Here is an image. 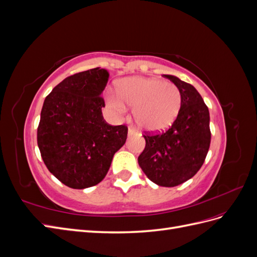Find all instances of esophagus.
Segmentation results:
<instances>
[{
    "mask_svg": "<svg viewBox=\"0 0 257 257\" xmlns=\"http://www.w3.org/2000/svg\"><path fill=\"white\" fill-rule=\"evenodd\" d=\"M134 134H137V131H136L135 128H133V127H128L127 135H128V136H132V135H134Z\"/></svg>",
    "mask_w": 257,
    "mask_h": 257,
    "instance_id": "obj_1",
    "label": "esophagus"
}]
</instances>
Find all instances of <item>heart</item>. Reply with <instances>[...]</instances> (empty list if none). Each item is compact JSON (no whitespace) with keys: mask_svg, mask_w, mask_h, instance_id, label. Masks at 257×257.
Returning a JSON list of instances; mask_svg holds the SVG:
<instances>
[{"mask_svg":"<svg viewBox=\"0 0 257 257\" xmlns=\"http://www.w3.org/2000/svg\"><path fill=\"white\" fill-rule=\"evenodd\" d=\"M108 109L116 119L134 107V118L144 130L152 133L168 128L180 111L182 96L173 82L148 77H128L118 83V94L108 93Z\"/></svg>","mask_w":257,"mask_h":257,"instance_id":"heart-1","label":"heart"}]
</instances>
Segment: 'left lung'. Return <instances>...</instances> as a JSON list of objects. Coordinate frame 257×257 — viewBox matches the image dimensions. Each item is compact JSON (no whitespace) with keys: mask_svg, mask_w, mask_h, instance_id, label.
<instances>
[{"mask_svg":"<svg viewBox=\"0 0 257 257\" xmlns=\"http://www.w3.org/2000/svg\"><path fill=\"white\" fill-rule=\"evenodd\" d=\"M164 76L180 89V111L164 133L144 135L146 147L138 164L152 182L172 188L188 181L203 166L211 133L208 107L197 90L176 76Z\"/></svg>","mask_w":257,"mask_h":257,"instance_id":"1","label":"left lung"}]
</instances>
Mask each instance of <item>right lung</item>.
<instances>
[{
  "instance_id": "add662e5",
  "label": "right lung",
  "mask_w": 257,
  "mask_h": 257,
  "mask_svg": "<svg viewBox=\"0 0 257 257\" xmlns=\"http://www.w3.org/2000/svg\"><path fill=\"white\" fill-rule=\"evenodd\" d=\"M109 73L96 67L61 81L45 98L37 145L49 172L68 188L82 190L103 180L127 127L106 123L100 96Z\"/></svg>"
}]
</instances>
